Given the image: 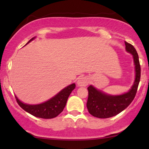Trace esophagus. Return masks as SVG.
<instances>
[{
  "label": "esophagus",
  "instance_id": "34e87169",
  "mask_svg": "<svg viewBox=\"0 0 149 149\" xmlns=\"http://www.w3.org/2000/svg\"><path fill=\"white\" fill-rule=\"evenodd\" d=\"M89 79L87 77L82 76L78 78V81H77V85L79 87H85L88 85Z\"/></svg>",
  "mask_w": 149,
  "mask_h": 149
}]
</instances>
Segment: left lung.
<instances>
[{"label": "left lung", "instance_id": "1", "mask_svg": "<svg viewBox=\"0 0 149 149\" xmlns=\"http://www.w3.org/2000/svg\"><path fill=\"white\" fill-rule=\"evenodd\" d=\"M125 49L132 55L134 65L135 78L133 85L129 91L122 95H113L98 90L93 85L88 88V99L87 108L88 111L94 117L99 118H108L115 116L122 112L134 100L141 77L139 56L134 46L125 42Z\"/></svg>", "mask_w": 149, "mask_h": 149}]
</instances>
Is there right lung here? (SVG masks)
Instances as JSON below:
<instances>
[{
  "instance_id": "add662e5",
  "label": "right lung",
  "mask_w": 149,
  "mask_h": 149,
  "mask_svg": "<svg viewBox=\"0 0 149 149\" xmlns=\"http://www.w3.org/2000/svg\"><path fill=\"white\" fill-rule=\"evenodd\" d=\"M35 38L36 37L31 39L26 45L29 43ZM75 88H76V84L72 83L62 89L60 92H58L57 95H54L49 100L38 104H25L19 100L17 96H15V98L20 107L22 108L25 111L37 118L50 119L57 117L63 111L68 98Z\"/></svg>"
}]
</instances>
